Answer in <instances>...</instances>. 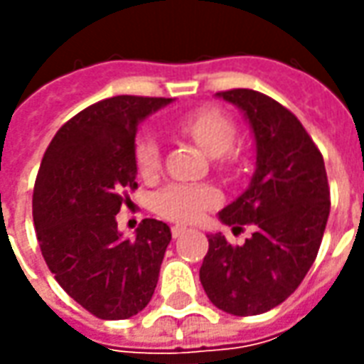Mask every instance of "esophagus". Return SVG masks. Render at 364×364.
Returning <instances> with one entry per match:
<instances>
[{
    "instance_id": "1",
    "label": "esophagus",
    "mask_w": 364,
    "mask_h": 364,
    "mask_svg": "<svg viewBox=\"0 0 364 364\" xmlns=\"http://www.w3.org/2000/svg\"><path fill=\"white\" fill-rule=\"evenodd\" d=\"M185 234V226H171V236L181 237Z\"/></svg>"
}]
</instances>
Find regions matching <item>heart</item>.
<instances>
[{
	"label": "heart",
	"instance_id": "b5f03b06",
	"mask_svg": "<svg viewBox=\"0 0 364 364\" xmlns=\"http://www.w3.org/2000/svg\"><path fill=\"white\" fill-rule=\"evenodd\" d=\"M175 130L197 142L210 156L220 159V164H232L236 159L237 127L228 112L216 107H200L197 111L183 114L175 122ZM134 161L144 177H156L161 169V146L154 132H144L134 144ZM220 203V191L213 185H191V183H171L156 193L154 210L166 220L191 224L203 218Z\"/></svg>",
	"mask_w": 364,
	"mask_h": 364
}]
</instances>
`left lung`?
Segmentation results:
<instances>
[{
    "instance_id": "1",
    "label": "left lung",
    "mask_w": 364,
    "mask_h": 364,
    "mask_svg": "<svg viewBox=\"0 0 364 364\" xmlns=\"http://www.w3.org/2000/svg\"><path fill=\"white\" fill-rule=\"evenodd\" d=\"M242 109L255 136L257 161L250 187L218 214L224 224L253 234L242 245L208 236L200 282L216 308L257 316L298 289L320 250L329 216V187L318 146L302 122L253 90L216 93Z\"/></svg>"
}]
</instances>
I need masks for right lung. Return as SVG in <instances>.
I'll return each mask as SVG.
<instances>
[{
  "label": "right lung",
  "instance_id": "obj_1",
  "mask_svg": "<svg viewBox=\"0 0 364 364\" xmlns=\"http://www.w3.org/2000/svg\"><path fill=\"white\" fill-rule=\"evenodd\" d=\"M167 103L117 95L90 105L56 132L36 175L33 220L44 261L60 287L101 320H127L148 306L171 242L161 220H142L132 240L117 224L128 191L138 189V124Z\"/></svg>",
  "mask_w": 364,
  "mask_h": 364
}]
</instances>
